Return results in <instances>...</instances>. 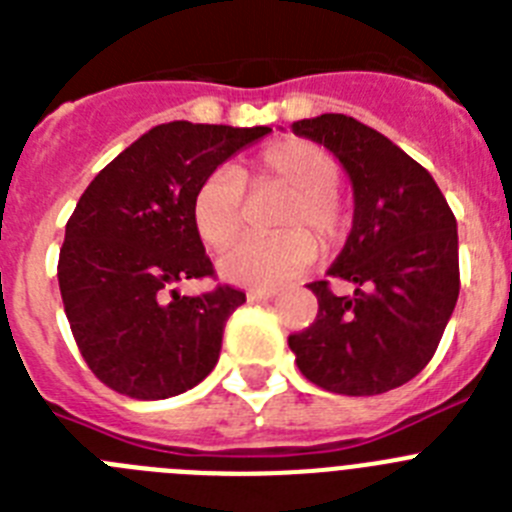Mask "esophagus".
Here are the masks:
<instances>
[{
    "label": "esophagus",
    "mask_w": 512,
    "mask_h": 512,
    "mask_svg": "<svg viewBox=\"0 0 512 512\" xmlns=\"http://www.w3.org/2000/svg\"><path fill=\"white\" fill-rule=\"evenodd\" d=\"M274 297H277L274 289H251V292H248V300L251 302H266V300H274Z\"/></svg>",
    "instance_id": "1"
}]
</instances>
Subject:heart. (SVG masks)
Returning <instances> with one entry per match:
<instances>
[{
	"mask_svg": "<svg viewBox=\"0 0 512 512\" xmlns=\"http://www.w3.org/2000/svg\"><path fill=\"white\" fill-rule=\"evenodd\" d=\"M253 182L289 189L274 225L282 233L248 235L220 259L223 277L243 287L271 289L307 271L320 248L341 243L348 212L338 192L341 164L318 143L302 138L274 140L251 161ZM246 184L238 171L220 166L200 182L192 197V223L207 248H225L243 225ZM316 240L311 241V235Z\"/></svg>",
	"mask_w": 512,
	"mask_h": 512,
	"instance_id": "b5f03b06",
	"label": "heart"
}]
</instances>
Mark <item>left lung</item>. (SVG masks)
<instances>
[{"mask_svg":"<svg viewBox=\"0 0 512 512\" xmlns=\"http://www.w3.org/2000/svg\"><path fill=\"white\" fill-rule=\"evenodd\" d=\"M323 143L354 187V225L328 269L354 284L312 282L318 315L289 336L300 372L336 395H382L423 372L459 297L456 217L433 176L374 128L346 115L292 122Z\"/></svg>","mask_w":512,"mask_h":512,"instance_id":"left-lung-1","label":"left lung"}]
</instances>
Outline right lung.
Here are the masks:
<instances>
[{"label":"right lung","mask_w":512,"mask_h":512,"mask_svg":"<svg viewBox=\"0 0 512 512\" xmlns=\"http://www.w3.org/2000/svg\"><path fill=\"white\" fill-rule=\"evenodd\" d=\"M266 133V125H156L81 194L66 223L58 287L81 356L110 390L166 400L215 369L225 323L246 292L217 284L182 297L174 289L215 277L192 197L210 171Z\"/></svg>","instance_id":"right-lung-1"}]
</instances>
